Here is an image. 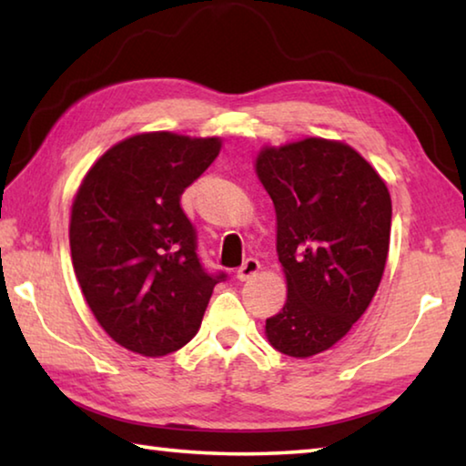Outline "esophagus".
Returning a JSON list of instances; mask_svg holds the SVG:
<instances>
[{
  "instance_id": "obj_1",
  "label": "esophagus",
  "mask_w": 466,
  "mask_h": 466,
  "mask_svg": "<svg viewBox=\"0 0 466 466\" xmlns=\"http://www.w3.org/2000/svg\"><path fill=\"white\" fill-rule=\"evenodd\" d=\"M258 269H261V263H258L257 258H247V261L238 267V271H236V278L240 281H247L250 278H255Z\"/></svg>"
}]
</instances>
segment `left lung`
I'll list each match as a JSON object with an SVG mask.
<instances>
[{"instance_id":"left-lung-1","label":"left lung","mask_w":466,"mask_h":466,"mask_svg":"<svg viewBox=\"0 0 466 466\" xmlns=\"http://www.w3.org/2000/svg\"><path fill=\"white\" fill-rule=\"evenodd\" d=\"M257 175L278 214L286 306L267 319L275 350L310 358L343 339L372 302L390 242L392 203L356 149L320 137L265 147Z\"/></svg>"}]
</instances>
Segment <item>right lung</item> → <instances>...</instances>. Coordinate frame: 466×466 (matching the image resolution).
<instances>
[{
	"mask_svg": "<svg viewBox=\"0 0 466 466\" xmlns=\"http://www.w3.org/2000/svg\"><path fill=\"white\" fill-rule=\"evenodd\" d=\"M219 147L218 137L141 133L110 147L77 188L69 224L76 278L100 327L141 356L191 341L216 283L228 278L205 269L180 208Z\"/></svg>",
	"mask_w": 466,
	"mask_h": 466,
	"instance_id": "add662e5",
	"label": "right lung"
}]
</instances>
